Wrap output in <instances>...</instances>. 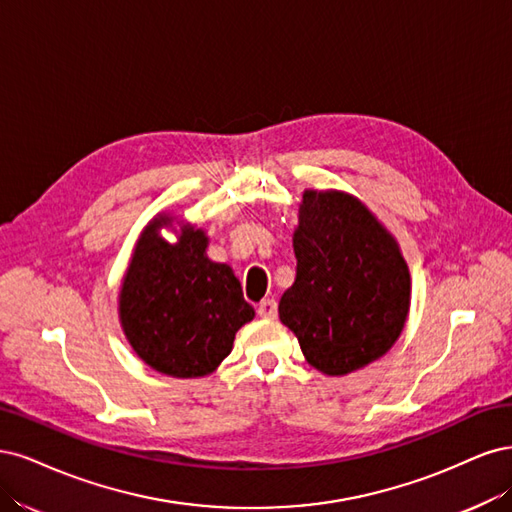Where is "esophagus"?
<instances>
[{
	"label": "esophagus",
	"mask_w": 512,
	"mask_h": 512,
	"mask_svg": "<svg viewBox=\"0 0 512 512\" xmlns=\"http://www.w3.org/2000/svg\"><path fill=\"white\" fill-rule=\"evenodd\" d=\"M257 315L261 317V319H276V315H278V306H276V302L274 300H263V302H259V306H257Z\"/></svg>",
	"instance_id": "obj_1"
}]
</instances>
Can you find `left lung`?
I'll return each mask as SVG.
<instances>
[{"label":"left lung","instance_id":"left-lung-1","mask_svg":"<svg viewBox=\"0 0 512 512\" xmlns=\"http://www.w3.org/2000/svg\"><path fill=\"white\" fill-rule=\"evenodd\" d=\"M295 283L278 317L308 364L344 376L398 342L410 310V270L398 240L359 197L306 189L293 232Z\"/></svg>","mask_w":512,"mask_h":512}]
</instances>
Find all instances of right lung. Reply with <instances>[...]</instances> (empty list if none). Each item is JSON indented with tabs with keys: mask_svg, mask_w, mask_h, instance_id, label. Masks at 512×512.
I'll return each instance as SVG.
<instances>
[{
	"mask_svg": "<svg viewBox=\"0 0 512 512\" xmlns=\"http://www.w3.org/2000/svg\"><path fill=\"white\" fill-rule=\"evenodd\" d=\"M179 223V229L173 223ZM177 232L168 243L160 229ZM206 229L159 212L140 232L119 287V321L134 353L172 378H202L232 353L236 332L253 321L240 280L208 259Z\"/></svg>",
	"mask_w": 512,
	"mask_h": 512,
	"instance_id": "right-lung-1",
	"label": "right lung"
}]
</instances>
